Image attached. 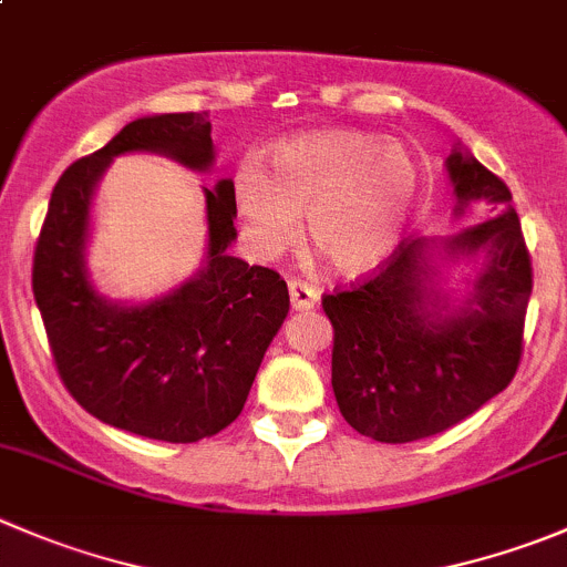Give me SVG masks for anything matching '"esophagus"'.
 I'll return each mask as SVG.
<instances>
[{"mask_svg": "<svg viewBox=\"0 0 567 567\" xmlns=\"http://www.w3.org/2000/svg\"><path fill=\"white\" fill-rule=\"evenodd\" d=\"M288 293H290V305H293V310L299 312L312 310V307L318 305V290L312 288L310 282H305V279H288Z\"/></svg>", "mask_w": 567, "mask_h": 567, "instance_id": "esophagus-1", "label": "esophagus"}]
</instances>
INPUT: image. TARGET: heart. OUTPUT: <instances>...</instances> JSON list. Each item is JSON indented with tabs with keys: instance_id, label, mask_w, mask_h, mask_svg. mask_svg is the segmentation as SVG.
<instances>
[{
	"instance_id": "obj_1",
	"label": "heart",
	"mask_w": 567,
	"mask_h": 567,
	"mask_svg": "<svg viewBox=\"0 0 567 567\" xmlns=\"http://www.w3.org/2000/svg\"><path fill=\"white\" fill-rule=\"evenodd\" d=\"M421 190V163L401 141L371 132L329 130L274 146L262 172L244 163L235 199L246 235L260 255L274 257L299 235L338 271L362 274L393 255L410 227Z\"/></svg>"
}]
</instances>
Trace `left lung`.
Returning a JSON list of instances; mask_svg holds the SVG:
<instances>
[{"label": "left lung", "instance_id": "1", "mask_svg": "<svg viewBox=\"0 0 567 567\" xmlns=\"http://www.w3.org/2000/svg\"><path fill=\"white\" fill-rule=\"evenodd\" d=\"M457 216L468 202L502 205L496 218L446 240V255H482L468 299L441 288L430 244L406 238L351 288L321 299L332 321V390L360 435L412 443L474 415L513 382L524 354L532 260L507 185L468 152L446 161Z\"/></svg>", "mask_w": 567, "mask_h": 567}]
</instances>
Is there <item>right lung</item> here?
Masks as SVG:
<instances>
[{
  "label": "right lung",
  "mask_w": 567,
  "mask_h": 567,
  "mask_svg": "<svg viewBox=\"0 0 567 567\" xmlns=\"http://www.w3.org/2000/svg\"><path fill=\"white\" fill-rule=\"evenodd\" d=\"M126 152H157L194 172L213 163L207 113L146 115L71 163L49 199L32 257V293L65 390L115 430L166 443L213 437L240 415L268 343L290 310L277 271L227 255L235 185L207 199V260L150 305H113L85 271L87 210L99 177Z\"/></svg>",
  "instance_id": "right-lung-1"
}]
</instances>
